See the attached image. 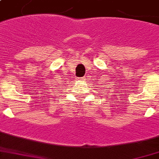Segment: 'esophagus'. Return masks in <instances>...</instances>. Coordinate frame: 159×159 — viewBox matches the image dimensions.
<instances>
[{
  "mask_svg": "<svg viewBox=\"0 0 159 159\" xmlns=\"http://www.w3.org/2000/svg\"><path fill=\"white\" fill-rule=\"evenodd\" d=\"M77 80H79V81H83L84 79V77H79V78H77Z\"/></svg>",
  "mask_w": 159,
  "mask_h": 159,
  "instance_id": "34e87169",
  "label": "esophagus"
}]
</instances>
